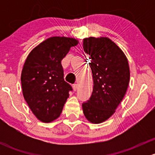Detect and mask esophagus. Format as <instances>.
<instances>
[{
  "label": "esophagus",
  "mask_w": 155,
  "mask_h": 155,
  "mask_svg": "<svg viewBox=\"0 0 155 155\" xmlns=\"http://www.w3.org/2000/svg\"><path fill=\"white\" fill-rule=\"evenodd\" d=\"M73 90L76 91L78 89V85H77V84H74V85H73Z\"/></svg>",
  "instance_id": "1"
}]
</instances>
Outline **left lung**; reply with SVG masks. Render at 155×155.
Segmentation results:
<instances>
[{"mask_svg":"<svg viewBox=\"0 0 155 155\" xmlns=\"http://www.w3.org/2000/svg\"><path fill=\"white\" fill-rule=\"evenodd\" d=\"M93 76V92L82 104L87 121L100 124L110 118L125 95L130 81V68L125 54L107 37L83 40Z\"/></svg>","mask_w":155,"mask_h":155,"instance_id":"8db88e82","label":"left lung"}]
</instances>
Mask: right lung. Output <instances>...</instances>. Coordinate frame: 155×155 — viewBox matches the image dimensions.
<instances>
[{"label":"right lung","instance_id":"add662e5","mask_svg":"<svg viewBox=\"0 0 155 155\" xmlns=\"http://www.w3.org/2000/svg\"><path fill=\"white\" fill-rule=\"evenodd\" d=\"M78 40L52 37L44 40L29 53L21 75L25 100L40 121L49 123L60 116L72 91L64 79L61 60Z\"/></svg>","mask_w":155,"mask_h":155}]
</instances>
